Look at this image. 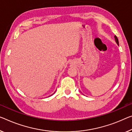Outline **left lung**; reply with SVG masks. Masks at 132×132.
I'll return each mask as SVG.
<instances>
[{
    "label": "left lung",
    "instance_id": "1",
    "mask_svg": "<svg viewBox=\"0 0 132 132\" xmlns=\"http://www.w3.org/2000/svg\"><path fill=\"white\" fill-rule=\"evenodd\" d=\"M114 38H115V40H116V42L117 44V45H119V40H118V38H117L116 36H114Z\"/></svg>",
    "mask_w": 132,
    "mask_h": 132
}]
</instances>
